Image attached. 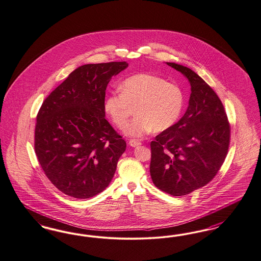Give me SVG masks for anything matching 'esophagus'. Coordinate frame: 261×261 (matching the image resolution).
I'll return each mask as SVG.
<instances>
[{"instance_id":"34e87169","label":"esophagus","mask_w":261,"mask_h":261,"mask_svg":"<svg viewBox=\"0 0 261 261\" xmlns=\"http://www.w3.org/2000/svg\"><path fill=\"white\" fill-rule=\"evenodd\" d=\"M129 145L131 146H133V147H135V146H141L142 143H141L140 141H138V140H130V141H129Z\"/></svg>"}]
</instances>
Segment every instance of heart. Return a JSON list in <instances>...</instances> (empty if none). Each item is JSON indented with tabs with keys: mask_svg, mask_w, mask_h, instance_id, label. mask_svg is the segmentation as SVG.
Segmentation results:
<instances>
[{
	"mask_svg": "<svg viewBox=\"0 0 261 261\" xmlns=\"http://www.w3.org/2000/svg\"><path fill=\"white\" fill-rule=\"evenodd\" d=\"M119 91L106 98L105 112L116 127L123 129L135 108L137 117L125 129L126 135L130 137L167 130L176 124L182 112L180 87L155 74L128 76L119 84Z\"/></svg>",
	"mask_w": 261,
	"mask_h": 261,
	"instance_id": "heart-1",
	"label": "heart"
}]
</instances>
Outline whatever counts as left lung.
Wrapping results in <instances>:
<instances>
[{"mask_svg": "<svg viewBox=\"0 0 261 261\" xmlns=\"http://www.w3.org/2000/svg\"><path fill=\"white\" fill-rule=\"evenodd\" d=\"M191 86L188 108L177 123L150 143L149 172L154 186L184 196L208 184L228 152L230 124L219 96L191 69L176 63Z\"/></svg>", "mask_w": 261, "mask_h": 261, "instance_id": "obj_1", "label": "left lung"}]
</instances>
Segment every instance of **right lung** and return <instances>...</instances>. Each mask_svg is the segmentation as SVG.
Instances as JSON below:
<instances>
[{"label": "right lung", "instance_id": "obj_1", "mask_svg": "<svg viewBox=\"0 0 261 261\" xmlns=\"http://www.w3.org/2000/svg\"><path fill=\"white\" fill-rule=\"evenodd\" d=\"M124 62L79 67L43 101L35 152L45 176L66 195L91 198L115 175L126 142L105 118L107 86Z\"/></svg>", "mask_w": 261, "mask_h": 261}]
</instances>
